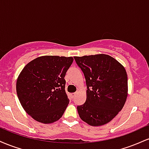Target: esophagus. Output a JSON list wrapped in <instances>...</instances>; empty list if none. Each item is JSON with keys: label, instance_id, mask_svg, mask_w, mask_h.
Segmentation results:
<instances>
[{"label": "esophagus", "instance_id": "1", "mask_svg": "<svg viewBox=\"0 0 149 149\" xmlns=\"http://www.w3.org/2000/svg\"><path fill=\"white\" fill-rule=\"evenodd\" d=\"M76 92H73V93H71V97H72V98H74L75 97V96H76Z\"/></svg>", "mask_w": 149, "mask_h": 149}]
</instances>
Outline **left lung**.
<instances>
[{
    "mask_svg": "<svg viewBox=\"0 0 149 149\" xmlns=\"http://www.w3.org/2000/svg\"><path fill=\"white\" fill-rule=\"evenodd\" d=\"M84 73L86 101L78 106L80 118L92 126L110 122L124 107L127 97V75L122 64L104 54L74 57Z\"/></svg>",
    "mask_w": 149,
    "mask_h": 149,
    "instance_id": "obj_1",
    "label": "left lung"
}]
</instances>
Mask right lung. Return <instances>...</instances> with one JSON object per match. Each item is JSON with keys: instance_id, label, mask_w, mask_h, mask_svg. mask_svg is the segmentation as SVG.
Here are the masks:
<instances>
[{"instance_id": "add662e5", "label": "right lung", "mask_w": 149, "mask_h": 149, "mask_svg": "<svg viewBox=\"0 0 149 149\" xmlns=\"http://www.w3.org/2000/svg\"><path fill=\"white\" fill-rule=\"evenodd\" d=\"M73 61L71 57L42 56L28 63L19 75V100L38 122L52 123L64 114L69 103L64 77Z\"/></svg>"}]
</instances>
